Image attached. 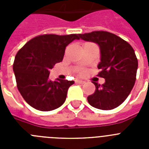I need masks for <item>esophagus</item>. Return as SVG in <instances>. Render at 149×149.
Wrapping results in <instances>:
<instances>
[{"instance_id":"34e87169","label":"esophagus","mask_w":149,"mask_h":149,"mask_svg":"<svg viewBox=\"0 0 149 149\" xmlns=\"http://www.w3.org/2000/svg\"><path fill=\"white\" fill-rule=\"evenodd\" d=\"M75 83L76 84H85V81H82V80H78V79H77V80H75Z\"/></svg>"}]
</instances>
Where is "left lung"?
Segmentation results:
<instances>
[{
    "label": "left lung",
    "mask_w": 149,
    "mask_h": 149,
    "mask_svg": "<svg viewBox=\"0 0 149 149\" xmlns=\"http://www.w3.org/2000/svg\"><path fill=\"white\" fill-rule=\"evenodd\" d=\"M79 36L99 46L101 62L98 68L101 72L98 75L105 79L102 86L93 82L95 91L88 96V102L100 110L116 108L127 98L135 84L138 61L134 50L126 41L107 31H93Z\"/></svg>",
    "instance_id": "8db88e82"
}]
</instances>
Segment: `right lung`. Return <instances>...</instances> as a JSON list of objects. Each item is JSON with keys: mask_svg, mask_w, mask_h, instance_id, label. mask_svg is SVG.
<instances>
[{"mask_svg": "<svg viewBox=\"0 0 149 149\" xmlns=\"http://www.w3.org/2000/svg\"><path fill=\"white\" fill-rule=\"evenodd\" d=\"M80 34L38 36L18 51L13 63L17 87L29 105L41 111H51L65 102L74 81L48 77L50 69L63 60L65 47Z\"/></svg>", "mask_w": 149, "mask_h": 149, "instance_id": "add662e5", "label": "right lung"}]
</instances>
